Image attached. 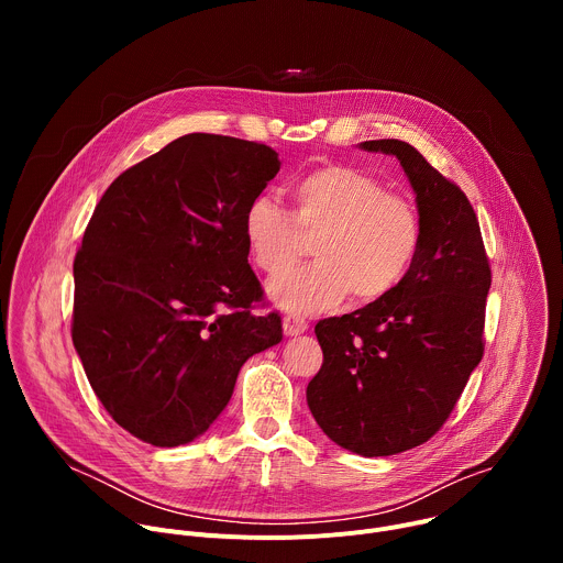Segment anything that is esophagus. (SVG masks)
Returning a JSON list of instances; mask_svg holds the SVG:
<instances>
[{"label": "esophagus", "mask_w": 563, "mask_h": 563, "mask_svg": "<svg viewBox=\"0 0 563 563\" xmlns=\"http://www.w3.org/2000/svg\"><path fill=\"white\" fill-rule=\"evenodd\" d=\"M307 330V320L298 313H285L283 316V332L285 336H298Z\"/></svg>", "instance_id": "1"}]
</instances>
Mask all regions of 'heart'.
<instances>
[{"instance_id":"heart-1","label":"heart","mask_w":563,"mask_h":563,"mask_svg":"<svg viewBox=\"0 0 563 563\" xmlns=\"http://www.w3.org/2000/svg\"><path fill=\"white\" fill-rule=\"evenodd\" d=\"M291 213L267 196L243 213V240L252 263L269 278L290 268L314 240L317 265L269 285V298L294 313L341 305H372L406 280L419 247L421 218L404 196L361 169L320 165L291 187Z\"/></svg>"}]
</instances>
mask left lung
I'll return each instance as SVG.
<instances>
[{
  "instance_id": "obj_1",
  "label": "left lung",
  "mask_w": 563,
  "mask_h": 563,
  "mask_svg": "<svg viewBox=\"0 0 563 563\" xmlns=\"http://www.w3.org/2000/svg\"><path fill=\"white\" fill-rule=\"evenodd\" d=\"M396 155L417 194L421 247L400 287L313 328L323 365L307 406L334 443L389 456L432 439L484 356L490 263L465 194L404 140H367Z\"/></svg>"
}]
</instances>
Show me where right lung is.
I'll list each match as a JSON object with an SVG mask.
<instances>
[{"label":"right lung","instance_id":"add662e5","mask_svg":"<svg viewBox=\"0 0 563 563\" xmlns=\"http://www.w3.org/2000/svg\"><path fill=\"white\" fill-rule=\"evenodd\" d=\"M280 172L261 142L189 133L120 174L75 254L73 345L111 419L155 448L218 419L243 363L280 343L243 213Z\"/></svg>","mask_w":563,"mask_h":563}]
</instances>
